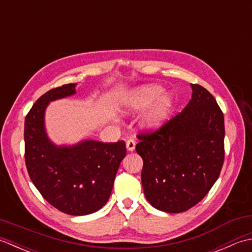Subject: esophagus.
<instances>
[{
	"label": "esophagus",
	"instance_id": "obj_1",
	"mask_svg": "<svg viewBox=\"0 0 252 252\" xmlns=\"http://www.w3.org/2000/svg\"><path fill=\"white\" fill-rule=\"evenodd\" d=\"M135 141L132 140V138H130V140L126 141V149L129 152H133L135 149Z\"/></svg>",
	"mask_w": 252,
	"mask_h": 252
}]
</instances>
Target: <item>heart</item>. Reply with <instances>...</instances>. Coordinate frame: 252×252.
<instances>
[{
    "label": "heart",
    "instance_id": "b5f03b06",
    "mask_svg": "<svg viewBox=\"0 0 252 252\" xmlns=\"http://www.w3.org/2000/svg\"><path fill=\"white\" fill-rule=\"evenodd\" d=\"M163 92L161 85H142L126 96L122 101V109L126 114H132L145 110L152 104L142 116L141 123L144 129L157 131L169 120L173 109V96Z\"/></svg>",
    "mask_w": 252,
    "mask_h": 252
}]
</instances>
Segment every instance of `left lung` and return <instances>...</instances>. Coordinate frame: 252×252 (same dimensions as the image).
<instances>
[{
    "instance_id": "obj_1",
    "label": "left lung",
    "mask_w": 252,
    "mask_h": 252,
    "mask_svg": "<svg viewBox=\"0 0 252 252\" xmlns=\"http://www.w3.org/2000/svg\"><path fill=\"white\" fill-rule=\"evenodd\" d=\"M191 99L155 132L137 135L142 185L158 210L180 213L211 189L224 162V116L210 92L190 84Z\"/></svg>"
}]
</instances>
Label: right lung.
<instances>
[{"mask_svg":"<svg viewBox=\"0 0 252 252\" xmlns=\"http://www.w3.org/2000/svg\"><path fill=\"white\" fill-rule=\"evenodd\" d=\"M76 83L52 89L25 119V159L32 183L44 199L70 216H87L106 205L117 171L126 157L125 141L84 140L57 146L46 134L44 115L51 101L76 93Z\"/></svg>","mask_w":252,"mask_h":252,"instance_id":"right-lung-1","label":"right lung"}]
</instances>
